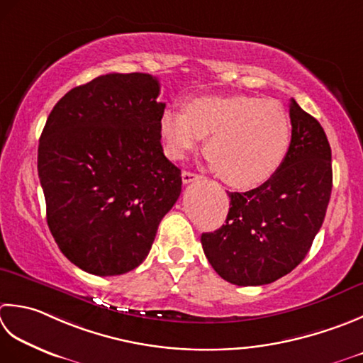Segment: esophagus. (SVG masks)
I'll return each instance as SVG.
<instances>
[{
  "label": "esophagus",
  "instance_id": "34e87169",
  "mask_svg": "<svg viewBox=\"0 0 363 363\" xmlns=\"http://www.w3.org/2000/svg\"><path fill=\"white\" fill-rule=\"evenodd\" d=\"M198 179H201L200 174L191 173V172H182V182H184V184L195 182V181H198Z\"/></svg>",
  "mask_w": 363,
  "mask_h": 363
}]
</instances>
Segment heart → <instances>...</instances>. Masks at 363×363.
I'll return each instance as SVG.
<instances>
[{"label":"heart","mask_w":363,"mask_h":363,"mask_svg":"<svg viewBox=\"0 0 363 363\" xmlns=\"http://www.w3.org/2000/svg\"><path fill=\"white\" fill-rule=\"evenodd\" d=\"M159 132L169 159L208 137L204 154L223 182L236 189L259 187L280 172L291 147V121L285 108L258 96H200L184 111L162 113Z\"/></svg>","instance_id":"obj_1"}]
</instances>
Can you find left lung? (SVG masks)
Instances as JSON below:
<instances>
[{
	"label": "left lung",
	"mask_w": 363,
	"mask_h": 363,
	"mask_svg": "<svg viewBox=\"0 0 363 363\" xmlns=\"http://www.w3.org/2000/svg\"><path fill=\"white\" fill-rule=\"evenodd\" d=\"M288 157L271 181L231 191L225 225L201 234L206 258L238 286L267 285L307 257L324 222L332 191V151L318 121L294 99Z\"/></svg>",
	"instance_id": "8db88e82"
}]
</instances>
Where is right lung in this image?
Returning <instances> with one entry per match:
<instances>
[{"mask_svg":"<svg viewBox=\"0 0 363 363\" xmlns=\"http://www.w3.org/2000/svg\"><path fill=\"white\" fill-rule=\"evenodd\" d=\"M159 92L149 74L101 75L61 97L42 130L38 173L48 228L84 272L138 267L181 195V169L160 143Z\"/></svg>","mask_w":363,"mask_h":363,"instance_id":"right-lung-1","label":"right lung"}]
</instances>
